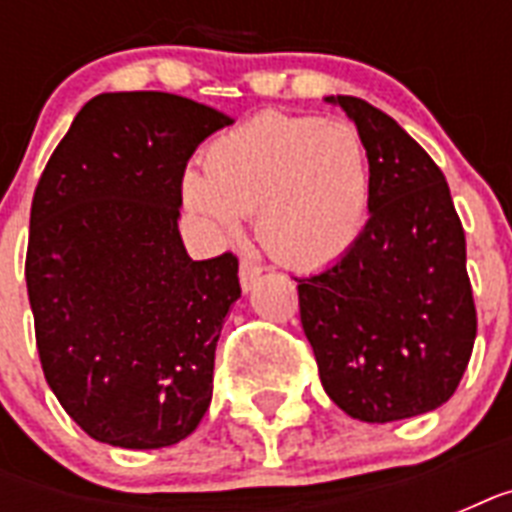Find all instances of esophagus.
<instances>
[{"label":"esophagus","mask_w":512,"mask_h":512,"mask_svg":"<svg viewBox=\"0 0 512 512\" xmlns=\"http://www.w3.org/2000/svg\"><path fill=\"white\" fill-rule=\"evenodd\" d=\"M260 276H263V265L255 263V260H247V257H244V260H241V265H239L241 289H244V292H249V289H255V284H257V279H260Z\"/></svg>","instance_id":"obj_1"}]
</instances>
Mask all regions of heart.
Instances as JSON below:
<instances>
[{"mask_svg": "<svg viewBox=\"0 0 512 512\" xmlns=\"http://www.w3.org/2000/svg\"><path fill=\"white\" fill-rule=\"evenodd\" d=\"M183 201L217 241L257 212V236L279 263L319 268L358 241L369 212V164L348 124L260 114L204 151Z\"/></svg>", "mask_w": 512, "mask_h": 512, "instance_id": "1", "label": "heart"}]
</instances>
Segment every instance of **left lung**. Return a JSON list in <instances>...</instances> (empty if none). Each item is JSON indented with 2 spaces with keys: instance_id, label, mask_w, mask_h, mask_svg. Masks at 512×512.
<instances>
[{
  "instance_id": "obj_1",
  "label": "left lung",
  "mask_w": 512,
  "mask_h": 512,
  "mask_svg": "<svg viewBox=\"0 0 512 512\" xmlns=\"http://www.w3.org/2000/svg\"><path fill=\"white\" fill-rule=\"evenodd\" d=\"M369 159V220L353 247L297 279L300 321L321 385L361 422L446 404L468 369L476 305L465 231L444 172L380 108L332 95Z\"/></svg>"
}]
</instances>
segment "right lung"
Instances as JSON below:
<instances>
[{
  "label": "right lung",
  "instance_id": "right-lung-1",
  "mask_svg": "<svg viewBox=\"0 0 512 512\" xmlns=\"http://www.w3.org/2000/svg\"><path fill=\"white\" fill-rule=\"evenodd\" d=\"M228 124L170 92H103L39 177L26 252L36 350L60 406L100 444L172 446L209 409L239 260H191L177 217L185 164Z\"/></svg>",
  "mask_w": 512,
  "mask_h": 512
}]
</instances>
